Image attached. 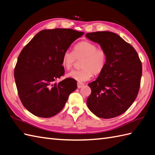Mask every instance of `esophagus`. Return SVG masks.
Segmentation results:
<instances>
[{
    "label": "esophagus",
    "instance_id": "obj_1",
    "mask_svg": "<svg viewBox=\"0 0 155 155\" xmlns=\"http://www.w3.org/2000/svg\"><path fill=\"white\" fill-rule=\"evenodd\" d=\"M84 85V84L83 83H78V88H81Z\"/></svg>",
    "mask_w": 155,
    "mask_h": 155
}]
</instances>
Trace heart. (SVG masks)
Wrapping results in <instances>:
<instances>
[{"mask_svg": "<svg viewBox=\"0 0 155 155\" xmlns=\"http://www.w3.org/2000/svg\"><path fill=\"white\" fill-rule=\"evenodd\" d=\"M76 60H81V69L69 72L67 76L78 83H81L90 80L93 74L98 75L104 71L107 60V54L104 49L97 48L94 43L82 41L75 44L73 51H64L61 58V65L66 70H70L73 68Z\"/></svg>", "mask_w": 155, "mask_h": 155, "instance_id": "1", "label": "heart"}]
</instances>
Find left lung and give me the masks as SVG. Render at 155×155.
Masks as SVG:
<instances>
[{
  "label": "left lung",
  "mask_w": 155,
  "mask_h": 155,
  "mask_svg": "<svg viewBox=\"0 0 155 155\" xmlns=\"http://www.w3.org/2000/svg\"><path fill=\"white\" fill-rule=\"evenodd\" d=\"M107 54L105 68L88 85L89 110L98 117L111 119L124 113L135 100L140 88L142 64L134 48L118 34L108 31L87 33Z\"/></svg>",
  "instance_id": "left-lung-1"
}]
</instances>
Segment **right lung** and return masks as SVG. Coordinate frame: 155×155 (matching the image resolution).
Wrapping results in <instances>:
<instances>
[{
    "label": "right lung",
    "instance_id": "add662e5",
    "mask_svg": "<svg viewBox=\"0 0 155 155\" xmlns=\"http://www.w3.org/2000/svg\"><path fill=\"white\" fill-rule=\"evenodd\" d=\"M84 32L70 28L43 30L34 36L20 52L15 79L20 101L33 115L48 118L63 109L77 82L66 78L61 58L64 51Z\"/></svg>",
    "mask_w": 155,
    "mask_h": 155
}]
</instances>
